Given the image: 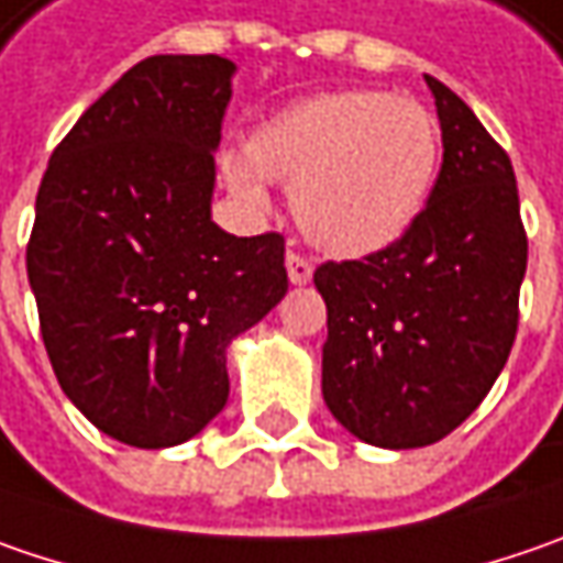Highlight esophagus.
Instances as JSON below:
<instances>
[{
	"mask_svg": "<svg viewBox=\"0 0 563 563\" xmlns=\"http://www.w3.org/2000/svg\"><path fill=\"white\" fill-rule=\"evenodd\" d=\"M286 274H289V283L306 286L311 280V274H314V264L299 252H286Z\"/></svg>",
	"mask_w": 563,
	"mask_h": 563,
	"instance_id": "1",
	"label": "esophagus"
}]
</instances>
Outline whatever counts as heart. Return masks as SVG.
<instances>
[{"instance_id": "obj_1", "label": "heart", "mask_w": 563, "mask_h": 563, "mask_svg": "<svg viewBox=\"0 0 563 563\" xmlns=\"http://www.w3.org/2000/svg\"><path fill=\"white\" fill-rule=\"evenodd\" d=\"M441 157L434 115L378 87L324 90L257 122L220 179L242 205L267 208V183L292 188L302 233L330 255H372L409 233Z\"/></svg>"}]
</instances>
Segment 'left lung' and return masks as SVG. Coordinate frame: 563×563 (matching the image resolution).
Wrapping results in <instances>:
<instances>
[{
    "label": "left lung",
    "instance_id": "obj_1",
    "mask_svg": "<svg viewBox=\"0 0 563 563\" xmlns=\"http://www.w3.org/2000/svg\"><path fill=\"white\" fill-rule=\"evenodd\" d=\"M444 163L404 239L328 261L321 390L358 441L409 451L451 434L501 375L520 321L526 230L510 157L451 87L426 75Z\"/></svg>",
    "mask_w": 563,
    "mask_h": 563
}]
</instances>
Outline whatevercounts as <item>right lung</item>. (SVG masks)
Instances as JSON below:
<instances>
[{
    "mask_svg": "<svg viewBox=\"0 0 563 563\" xmlns=\"http://www.w3.org/2000/svg\"><path fill=\"white\" fill-rule=\"evenodd\" d=\"M223 56H151L62 137L27 280L62 390L103 434L159 451L227 406V346L286 296L283 235L210 220L233 97Z\"/></svg>",
    "mask_w": 563,
    "mask_h": 563,
    "instance_id": "add662e5",
    "label": "right lung"
}]
</instances>
